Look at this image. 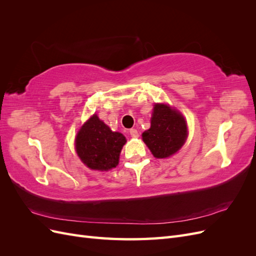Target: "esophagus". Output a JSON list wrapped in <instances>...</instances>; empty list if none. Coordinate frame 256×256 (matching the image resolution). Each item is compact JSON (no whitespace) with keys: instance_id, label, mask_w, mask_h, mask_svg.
Masks as SVG:
<instances>
[{"instance_id":"obj_1","label":"esophagus","mask_w":256,"mask_h":256,"mask_svg":"<svg viewBox=\"0 0 256 256\" xmlns=\"http://www.w3.org/2000/svg\"><path fill=\"white\" fill-rule=\"evenodd\" d=\"M129 134H130L131 138H138V132L136 129H130Z\"/></svg>"}]
</instances>
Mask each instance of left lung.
<instances>
[{
  "instance_id": "1",
  "label": "left lung",
  "mask_w": 256,
  "mask_h": 256,
  "mask_svg": "<svg viewBox=\"0 0 256 256\" xmlns=\"http://www.w3.org/2000/svg\"><path fill=\"white\" fill-rule=\"evenodd\" d=\"M188 136L187 122L180 112L164 104L154 106L150 128L142 138L154 157L164 159L182 148Z\"/></svg>"
}]
</instances>
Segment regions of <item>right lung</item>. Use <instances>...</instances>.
<instances>
[{"label": "right lung", "instance_id": "1", "mask_svg": "<svg viewBox=\"0 0 256 256\" xmlns=\"http://www.w3.org/2000/svg\"><path fill=\"white\" fill-rule=\"evenodd\" d=\"M125 143V136L114 132L94 114L76 134V150L88 168L109 171L118 164L120 154Z\"/></svg>", "mask_w": 256, "mask_h": 256}]
</instances>
